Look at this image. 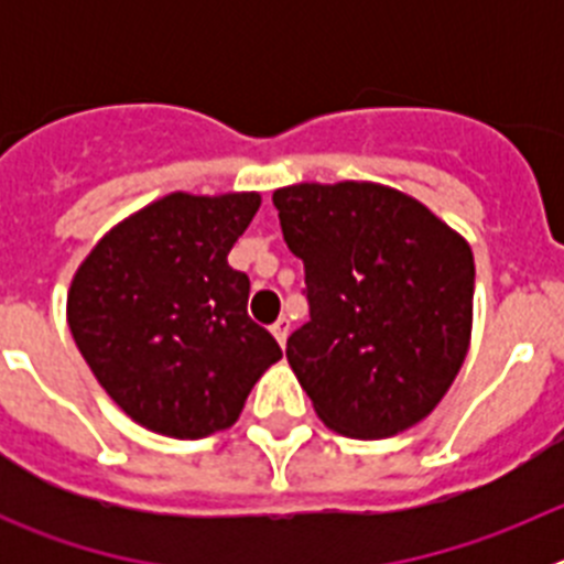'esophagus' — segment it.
<instances>
[{"label":"esophagus","mask_w":564,"mask_h":564,"mask_svg":"<svg viewBox=\"0 0 564 564\" xmlns=\"http://www.w3.org/2000/svg\"><path fill=\"white\" fill-rule=\"evenodd\" d=\"M271 333H273V338H276L279 344H282V347H285V341H288V333H291V318H276V322H273V327H271Z\"/></svg>","instance_id":"obj_1"}]
</instances>
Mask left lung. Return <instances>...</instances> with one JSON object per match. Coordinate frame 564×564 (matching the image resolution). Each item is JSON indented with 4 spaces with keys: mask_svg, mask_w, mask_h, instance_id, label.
Returning a JSON list of instances; mask_svg holds the SVG:
<instances>
[{
    "mask_svg": "<svg viewBox=\"0 0 564 564\" xmlns=\"http://www.w3.org/2000/svg\"><path fill=\"white\" fill-rule=\"evenodd\" d=\"M285 242L305 262L311 322L288 364L333 432L381 441L435 410L471 341L475 257L410 194L381 183L273 192Z\"/></svg>",
    "mask_w": 564,
    "mask_h": 564,
    "instance_id": "8db88e82",
    "label": "left lung"
}]
</instances>
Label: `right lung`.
Segmentation results:
<instances>
[{
  "instance_id": "obj_1",
  "label": "right lung",
  "mask_w": 564,
  "mask_h": 564,
  "mask_svg": "<svg viewBox=\"0 0 564 564\" xmlns=\"http://www.w3.org/2000/svg\"><path fill=\"white\" fill-rule=\"evenodd\" d=\"M257 192H172L109 228L78 265L67 322L84 361L134 423L197 441L234 426L282 358L248 316L251 282L228 265Z\"/></svg>"
}]
</instances>
